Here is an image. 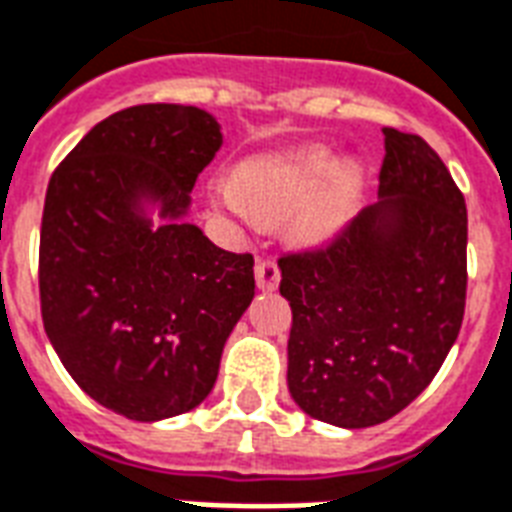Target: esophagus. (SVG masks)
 <instances>
[{"instance_id":"esophagus-1","label":"esophagus","mask_w":512,"mask_h":512,"mask_svg":"<svg viewBox=\"0 0 512 512\" xmlns=\"http://www.w3.org/2000/svg\"><path fill=\"white\" fill-rule=\"evenodd\" d=\"M256 286L261 288V291H275L280 283V270L278 264L272 259H261L256 261Z\"/></svg>"}]
</instances>
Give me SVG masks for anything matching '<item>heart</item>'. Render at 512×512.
<instances>
[{"label":"heart","mask_w":512,"mask_h":512,"mask_svg":"<svg viewBox=\"0 0 512 512\" xmlns=\"http://www.w3.org/2000/svg\"><path fill=\"white\" fill-rule=\"evenodd\" d=\"M364 183L361 161H340L329 145H302L245 161L237 178L210 183V197L245 224L288 218L294 240L324 245L348 226Z\"/></svg>","instance_id":"b5f03b06"}]
</instances>
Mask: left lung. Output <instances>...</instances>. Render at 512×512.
Here are the masks:
<instances>
[{"label":"left lung","instance_id":"obj_1","mask_svg":"<svg viewBox=\"0 0 512 512\" xmlns=\"http://www.w3.org/2000/svg\"><path fill=\"white\" fill-rule=\"evenodd\" d=\"M378 202L326 248L278 261L291 305L288 391L310 418L364 429L424 391L467 297V205L418 134L383 129Z\"/></svg>","mask_w":512,"mask_h":512}]
</instances>
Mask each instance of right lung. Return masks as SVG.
I'll return each instance as SVG.
<instances>
[{"mask_svg": "<svg viewBox=\"0 0 512 512\" xmlns=\"http://www.w3.org/2000/svg\"><path fill=\"white\" fill-rule=\"evenodd\" d=\"M221 142L199 107H126L48 183L42 324L72 380L132 421L205 402L256 294L251 253L224 251L188 224L191 188Z\"/></svg>", "mask_w": 512, "mask_h": 512, "instance_id": "1", "label": "right lung"}]
</instances>
